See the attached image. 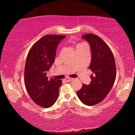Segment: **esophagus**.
<instances>
[{
  "label": "esophagus",
  "mask_w": 135,
  "mask_h": 135,
  "mask_svg": "<svg viewBox=\"0 0 135 135\" xmlns=\"http://www.w3.org/2000/svg\"><path fill=\"white\" fill-rule=\"evenodd\" d=\"M73 80V78H65V79H64V80L68 82V81H71V80Z\"/></svg>",
  "instance_id": "34e87169"
}]
</instances>
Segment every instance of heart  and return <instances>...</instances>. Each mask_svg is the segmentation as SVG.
<instances>
[{"mask_svg": "<svg viewBox=\"0 0 135 135\" xmlns=\"http://www.w3.org/2000/svg\"><path fill=\"white\" fill-rule=\"evenodd\" d=\"M81 48H87L86 45L84 43H80L76 45V50Z\"/></svg>", "mask_w": 135, "mask_h": 135, "instance_id": "b5f03b06", "label": "heart"}]
</instances>
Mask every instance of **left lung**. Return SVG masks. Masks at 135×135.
Listing matches in <instances>:
<instances>
[{"instance_id":"8db88e82","label":"left lung","mask_w":135,"mask_h":135,"mask_svg":"<svg viewBox=\"0 0 135 135\" xmlns=\"http://www.w3.org/2000/svg\"><path fill=\"white\" fill-rule=\"evenodd\" d=\"M90 46L92 60L89 69L93 74L88 85L83 84L77 91L80 100L86 105H94L104 100L108 94L116 78L115 59L108 45L93 34L82 36Z\"/></svg>"}]
</instances>
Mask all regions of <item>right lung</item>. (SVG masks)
<instances>
[{
    "label": "right lung",
    "mask_w": 135,
    "mask_h": 135,
    "mask_svg": "<svg viewBox=\"0 0 135 135\" xmlns=\"http://www.w3.org/2000/svg\"><path fill=\"white\" fill-rule=\"evenodd\" d=\"M65 36L49 35L34 44L28 52L24 68V83L30 97L43 108L52 107L58 99L61 80L46 76L55 61L58 43Z\"/></svg>",
    "instance_id": "add662e5"
}]
</instances>
